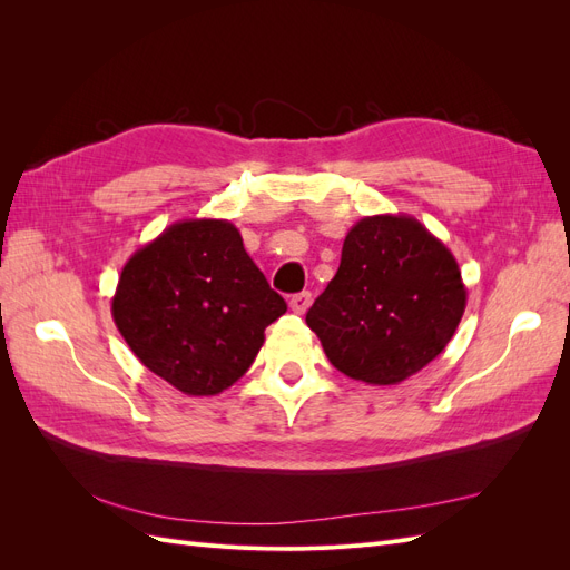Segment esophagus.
<instances>
[{
	"label": "esophagus",
	"instance_id": "esophagus-1",
	"mask_svg": "<svg viewBox=\"0 0 570 570\" xmlns=\"http://www.w3.org/2000/svg\"><path fill=\"white\" fill-rule=\"evenodd\" d=\"M308 306H312V292H299V295H295V297L289 299V308L295 314H299V316L306 314Z\"/></svg>",
	"mask_w": 570,
	"mask_h": 570
}]
</instances>
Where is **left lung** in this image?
I'll return each mask as SVG.
<instances>
[{
  "mask_svg": "<svg viewBox=\"0 0 570 570\" xmlns=\"http://www.w3.org/2000/svg\"><path fill=\"white\" fill-rule=\"evenodd\" d=\"M465 312L454 254L421 220L377 214L344 237L335 278L306 314L325 356L366 385H396L444 352Z\"/></svg>",
  "mask_w": 570,
  "mask_h": 570,
  "instance_id": "obj_1",
  "label": "left lung"
}]
</instances>
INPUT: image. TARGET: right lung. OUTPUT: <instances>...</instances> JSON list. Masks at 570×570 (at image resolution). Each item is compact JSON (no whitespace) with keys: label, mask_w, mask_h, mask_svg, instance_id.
<instances>
[{"label":"right lung","mask_w":570,"mask_h":570,"mask_svg":"<svg viewBox=\"0 0 570 570\" xmlns=\"http://www.w3.org/2000/svg\"><path fill=\"white\" fill-rule=\"evenodd\" d=\"M287 312L230 220L185 218L120 271L111 316L132 354L168 385L212 396L243 377L264 331Z\"/></svg>","instance_id":"1"}]
</instances>
